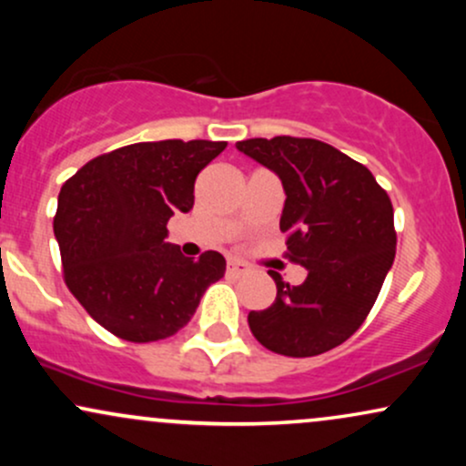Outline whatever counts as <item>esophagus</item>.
I'll list each match as a JSON object with an SVG mask.
<instances>
[{"mask_svg": "<svg viewBox=\"0 0 466 466\" xmlns=\"http://www.w3.org/2000/svg\"><path fill=\"white\" fill-rule=\"evenodd\" d=\"M249 271H251L249 265L243 263V260H234V258L228 260V274L240 278V276H248Z\"/></svg>", "mask_w": 466, "mask_h": 466, "instance_id": "1", "label": "esophagus"}]
</instances>
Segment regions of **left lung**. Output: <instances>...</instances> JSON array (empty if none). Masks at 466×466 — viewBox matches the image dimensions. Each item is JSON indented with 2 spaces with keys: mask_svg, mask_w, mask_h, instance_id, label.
I'll return each instance as SVG.
<instances>
[{
  "mask_svg": "<svg viewBox=\"0 0 466 466\" xmlns=\"http://www.w3.org/2000/svg\"><path fill=\"white\" fill-rule=\"evenodd\" d=\"M237 148L282 181L287 256L307 269L298 287L271 271L276 300L249 311L251 333L278 355H322L360 329L381 291L397 249L392 201L366 166L326 142L278 136Z\"/></svg>",
  "mask_w": 466,
  "mask_h": 466,
  "instance_id": "obj_1",
  "label": "left lung"
}]
</instances>
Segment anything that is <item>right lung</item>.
I'll use <instances>...</instances> for the list:
<instances>
[{
  "mask_svg": "<svg viewBox=\"0 0 466 466\" xmlns=\"http://www.w3.org/2000/svg\"><path fill=\"white\" fill-rule=\"evenodd\" d=\"M226 142H137L100 155L58 192L55 237L74 298L127 341L184 329L206 289L226 274L218 251L186 258L166 223L190 212L195 179Z\"/></svg>",
  "mask_w": 466,
  "mask_h": 466,
  "instance_id": "1",
  "label": "right lung"
}]
</instances>
